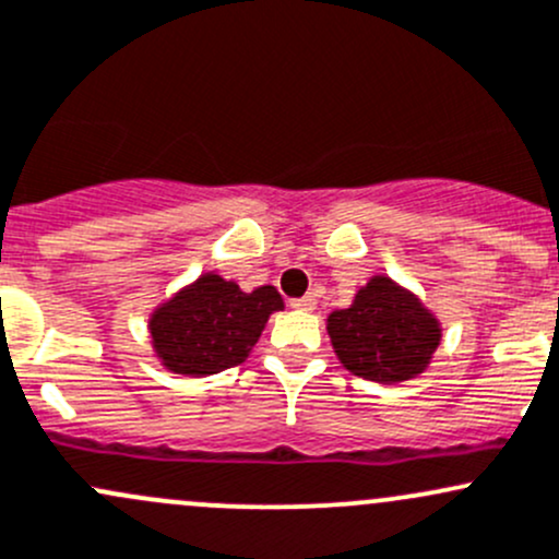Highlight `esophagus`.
<instances>
[{
  "label": "esophagus",
  "instance_id": "esophagus-1",
  "mask_svg": "<svg viewBox=\"0 0 559 559\" xmlns=\"http://www.w3.org/2000/svg\"><path fill=\"white\" fill-rule=\"evenodd\" d=\"M316 302H319L316 295H305L299 299H292V308H295V310H316Z\"/></svg>",
  "mask_w": 559,
  "mask_h": 559
}]
</instances>
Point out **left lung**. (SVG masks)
Returning a JSON list of instances; mask_svg holds the SVG:
<instances>
[{
	"mask_svg": "<svg viewBox=\"0 0 559 559\" xmlns=\"http://www.w3.org/2000/svg\"><path fill=\"white\" fill-rule=\"evenodd\" d=\"M340 364L372 383H404L431 364L442 324L418 295L388 275H372L345 310L326 319Z\"/></svg>",
	"mask_w": 559,
	"mask_h": 559,
	"instance_id": "8db88e82",
	"label": "left lung"
}]
</instances>
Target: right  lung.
<instances>
[{
    "mask_svg": "<svg viewBox=\"0 0 559 559\" xmlns=\"http://www.w3.org/2000/svg\"><path fill=\"white\" fill-rule=\"evenodd\" d=\"M275 310H284L275 286L243 292L203 273L150 313L152 350L168 372L185 378L225 372L249 358Z\"/></svg>",
    "mask_w": 559,
    "mask_h": 559,
    "instance_id": "1",
    "label": "right lung"
}]
</instances>
